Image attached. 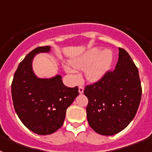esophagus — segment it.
<instances>
[{
  "label": "esophagus",
  "instance_id": "esophagus-1",
  "mask_svg": "<svg viewBox=\"0 0 152 152\" xmlns=\"http://www.w3.org/2000/svg\"><path fill=\"white\" fill-rule=\"evenodd\" d=\"M84 87H82V86H80V87H79V88H78V91H79V93H80V94H83V93H84Z\"/></svg>",
  "mask_w": 152,
  "mask_h": 152
}]
</instances>
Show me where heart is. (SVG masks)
Wrapping results in <instances>:
<instances>
[{"instance_id": "obj_1", "label": "heart", "mask_w": 152, "mask_h": 152, "mask_svg": "<svg viewBox=\"0 0 152 152\" xmlns=\"http://www.w3.org/2000/svg\"><path fill=\"white\" fill-rule=\"evenodd\" d=\"M113 61V53L110 49L102 51L101 48L96 47L87 51L81 56L72 61V65L76 69L85 70L87 80L96 81L104 76L110 68ZM67 72L75 79H77V72L72 67H65Z\"/></svg>"}]
</instances>
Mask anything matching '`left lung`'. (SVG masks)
<instances>
[{"instance_id":"1","label":"left lung","mask_w":152,"mask_h":152,"mask_svg":"<svg viewBox=\"0 0 152 152\" xmlns=\"http://www.w3.org/2000/svg\"><path fill=\"white\" fill-rule=\"evenodd\" d=\"M119 59L113 71L87 85V118L96 133L113 135L127 127L135 117L142 97L139 70L129 53L119 48Z\"/></svg>"}]
</instances>
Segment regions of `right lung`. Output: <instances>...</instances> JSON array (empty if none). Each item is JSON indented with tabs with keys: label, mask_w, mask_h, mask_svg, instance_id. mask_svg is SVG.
<instances>
[{
	"label": "right lung",
	"mask_w": 152,
	"mask_h": 152,
	"mask_svg": "<svg viewBox=\"0 0 152 152\" xmlns=\"http://www.w3.org/2000/svg\"><path fill=\"white\" fill-rule=\"evenodd\" d=\"M50 46L37 47L25 57L13 75L11 94L13 107L23 125L38 135H49L64 123L66 110L78 96V88H68L61 75L39 78L32 61L36 54L49 52Z\"/></svg>",
	"instance_id": "add662e5"
}]
</instances>
